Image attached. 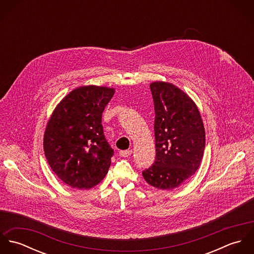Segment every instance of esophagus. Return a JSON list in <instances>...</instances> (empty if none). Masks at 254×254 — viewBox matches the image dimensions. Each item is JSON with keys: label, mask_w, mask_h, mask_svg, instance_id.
Here are the masks:
<instances>
[{"label": "esophagus", "mask_w": 254, "mask_h": 254, "mask_svg": "<svg viewBox=\"0 0 254 254\" xmlns=\"http://www.w3.org/2000/svg\"><path fill=\"white\" fill-rule=\"evenodd\" d=\"M120 155L122 157H129L131 154H132V149H127V150H121L120 152Z\"/></svg>", "instance_id": "1"}]
</instances>
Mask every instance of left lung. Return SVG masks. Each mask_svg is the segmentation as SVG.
Instances as JSON below:
<instances>
[{"label":"left lung","instance_id":"obj_1","mask_svg":"<svg viewBox=\"0 0 254 254\" xmlns=\"http://www.w3.org/2000/svg\"><path fill=\"white\" fill-rule=\"evenodd\" d=\"M149 86L155 110L156 158L143 177L155 189L170 190L198 169L205 131L197 106L179 87L164 81H154Z\"/></svg>","mask_w":254,"mask_h":254}]
</instances>
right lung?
Segmentation results:
<instances>
[{
  "label": "right lung",
  "instance_id": "1",
  "mask_svg": "<svg viewBox=\"0 0 254 254\" xmlns=\"http://www.w3.org/2000/svg\"><path fill=\"white\" fill-rule=\"evenodd\" d=\"M114 88H75L54 109L44 133V151L54 173L74 189L88 190L109 172L113 154L102 115Z\"/></svg>",
  "mask_w": 254,
  "mask_h": 254
}]
</instances>
